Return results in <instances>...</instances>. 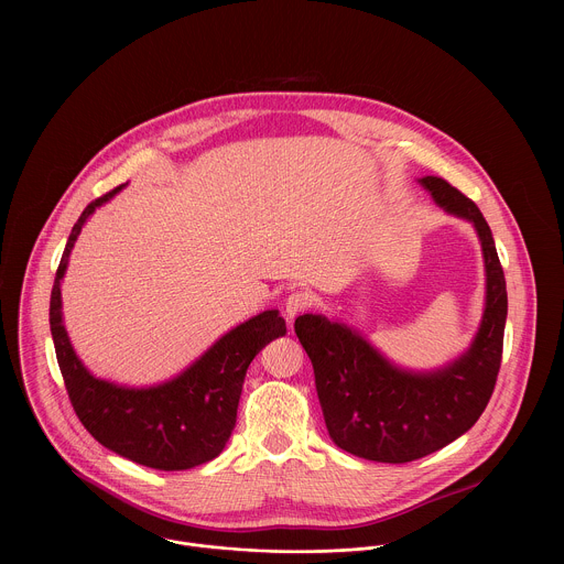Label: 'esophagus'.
<instances>
[{
  "label": "esophagus",
  "mask_w": 564,
  "mask_h": 564,
  "mask_svg": "<svg viewBox=\"0 0 564 564\" xmlns=\"http://www.w3.org/2000/svg\"><path fill=\"white\" fill-rule=\"evenodd\" d=\"M315 306V295L311 291H293L286 302H284V313H286V319H295L297 315L311 311Z\"/></svg>",
  "instance_id": "34e87169"
}]
</instances>
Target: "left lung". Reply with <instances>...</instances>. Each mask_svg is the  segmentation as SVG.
<instances>
[{
  "instance_id": "8db88e82",
  "label": "left lung",
  "mask_w": 564,
  "mask_h": 564,
  "mask_svg": "<svg viewBox=\"0 0 564 564\" xmlns=\"http://www.w3.org/2000/svg\"><path fill=\"white\" fill-rule=\"evenodd\" d=\"M421 184L438 206L469 219L482 241L486 308L471 349L443 371L408 373L340 323L319 315L295 319L332 441L358 458L391 465L449 445L480 419L501 367L508 313L503 269L480 208L438 175Z\"/></svg>"
}]
</instances>
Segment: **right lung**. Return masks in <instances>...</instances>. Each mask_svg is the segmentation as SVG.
Masks as SVG:
<instances>
[{
    "instance_id": "add662e5",
    "label": "right lung",
    "mask_w": 564,
    "mask_h": 564,
    "mask_svg": "<svg viewBox=\"0 0 564 564\" xmlns=\"http://www.w3.org/2000/svg\"><path fill=\"white\" fill-rule=\"evenodd\" d=\"M121 186L90 202L63 251L50 302V327L67 395L95 441L115 454L161 471H184L221 454L235 423L253 356L286 334L278 311H267L219 338L193 367L154 389H123L82 367L61 313V280L88 215Z\"/></svg>"
}]
</instances>
